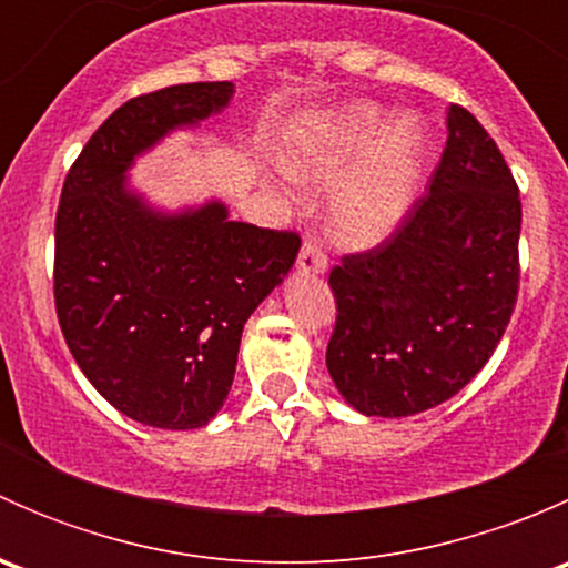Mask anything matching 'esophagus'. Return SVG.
Returning a JSON list of instances; mask_svg holds the SVG:
<instances>
[{"label": "esophagus", "mask_w": 568, "mask_h": 568, "mask_svg": "<svg viewBox=\"0 0 568 568\" xmlns=\"http://www.w3.org/2000/svg\"><path fill=\"white\" fill-rule=\"evenodd\" d=\"M296 263H300L302 272L324 274L326 266H329V257H326L324 247H321L316 239L307 236L305 244H302V250H300V261H296Z\"/></svg>", "instance_id": "esophagus-1"}]
</instances>
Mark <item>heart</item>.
<instances>
[{"instance_id": "b5f03b06", "label": "heart", "mask_w": 568, "mask_h": 568, "mask_svg": "<svg viewBox=\"0 0 568 568\" xmlns=\"http://www.w3.org/2000/svg\"><path fill=\"white\" fill-rule=\"evenodd\" d=\"M379 125L376 109H352L324 145L291 156L288 173L321 186L335 183L368 151ZM420 156L423 142L415 123H395L332 200L335 236L352 247H368L390 236L415 197Z\"/></svg>"}]
</instances>
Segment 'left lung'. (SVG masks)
<instances>
[{
    "label": "left lung",
    "instance_id": "obj_1",
    "mask_svg": "<svg viewBox=\"0 0 568 568\" xmlns=\"http://www.w3.org/2000/svg\"><path fill=\"white\" fill-rule=\"evenodd\" d=\"M519 186L489 131L450 104L426 194L385 242L329 272L326 368L363 415L443 404L489 363L519 294Z\"/></svg>",
    "mask_w": 568,
    "mask_h": 568
}]
</instances>
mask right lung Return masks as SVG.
I'll list each match as a JSON object with an SVG mask.
<instances>
[{"label": "right lung", "instance_id": "obj_1", "mask_svg": "<svg viewBox=\"0 0 568 568\" xmlns=\"http://www.w3.org/2000/svg\"><path fill=\"white\" fill-rule=\"evenodd\" d=\"M231 82L142 93L95 129L62 183L54 307L73 359L114 409L200 428L233 385L242 329L283 283L300 233L227 220L222 203L164 216L125 189L136 153L227 106Z\"/></svg>", "mask_w": 568, "mask_h": 568}]
</instances>
